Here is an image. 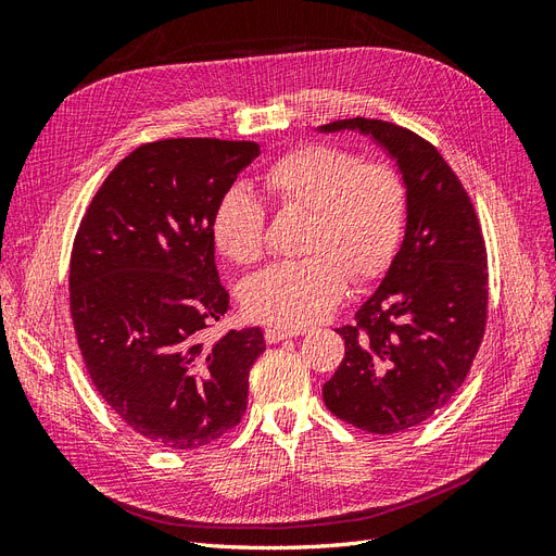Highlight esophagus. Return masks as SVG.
Instances as JSON below:
<instances>
[{
    "label": "esophagus",
    "mask_w": 556,
    "mask_h": 556,
    "mask_svg": "<svg viewBox=\"0 0 556 556\" xmlns=\"http://www.w3.org/2000/svg\"><path fill=\"white\" fill-rule=\"evenodd\" d=\"M292 336H296L294 331H288V329H280V327H268L264 331V339L266 343H280V341H288L292 339Z\"/></svg>",
    "instance_id": "34e87169"
}]
</instances>
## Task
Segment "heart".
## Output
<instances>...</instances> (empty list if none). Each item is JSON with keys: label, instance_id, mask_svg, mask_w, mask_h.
I'll return each instance as SVG.
<instances>
[{"label": "heart", "instance_id": "b5f03b06", "mask_svg": "<svg viewBox=\"0 0 556 556\" xmlns=\"http://www.w3.org/2000/svg\"><path fill=\"white\" fill-rule=\"evenodd\" d=\"M262 185L280 213H304L308 257L271 264L245 282V311L260 323L304 329L325 319L348 280L374 282L392 266L406 231L408 190L394 164L331 143H301L266 166ZM266 208L229 188L213 208L215 248L233 264L264 252Z\"/></svg>", "mask_w": 556, "mask_h": 556}]
</instances>
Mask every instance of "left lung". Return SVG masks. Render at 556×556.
Here are the masks:
<instances>
[{
	"mask_svg": "<svg viewBox=\"0 0 556 556\" xmlns=\"http://www.w3.org/2000/svg\"><path fill=\"white\" fill-rule=\"evenodd\" d=\"M323 131L359 129L387 148L406 180L401 250L345 341L325 382L327 408L368 433L427 422L457 394L486 327V248L470 197L427 139L384 121L350 117Z\"/></svg>",
	"mask_w": 556,
	"mask_h": 556,
	"instance_id": "obj_1",
	"label": "left lung"
}]
</instances>
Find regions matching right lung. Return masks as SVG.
Listing matches in <instances>:
<instances>
[{
  "label": "right lung",
  "instance_id": "add662e5",
  "mask_svg": "<svg viewBox=\"0 0 556 556\" xmlns=\"http://www.w3.org/2000/svg\"><path fill=\"white\" fill-rule=\"evenodd\" d=\"M260 155L252 141L162 139L117 162L78 225L70 308L92 384L146 441L194 450L241 422L260 327L204 331L229 308L213 208Z\"/></svg>",
  "mask_w": 556,
  "mask_h": 556
}]
</instances>
